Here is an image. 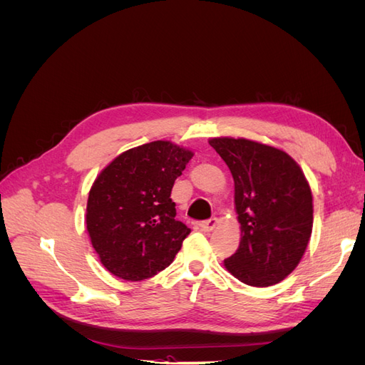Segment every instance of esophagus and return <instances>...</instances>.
<instances>
[{"mask_svg": "<svg viewBox=\"0 0 365 365\" xmlns=\"http://www.w3.org/2000/svg\"><path fill=\"white\" fill-rule=\"evenodd\" d=\"M219 220L216 217H212V219H207V220H202V222H200V230L201 231H205V233H208V231H213L216 228Z\"/></svg>", "mask_w": 365, "mask_h": 365, "instance_id": "1", "label": "esophagus"}]
</instances>
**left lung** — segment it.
I'll return each instance as SVG.
<instances>
[{
	"label": "left lung",
	"mask_w": 365,
	"mask_h": 365,
	"mask_svg": "<svg viewBox=\"0 0 365 365\" xmlns=\"http://www.w3.org/2000/svg\"><path fill=\"white\" fill-rule=\"evenodd\" d=\"M235 180L240 244L225 268L250 286L282 282L302 260L312 233V193L286 152L245 138L208 141Z\"/></svg>",
	"instance_id": "left-lung-1"
}]
</instances>
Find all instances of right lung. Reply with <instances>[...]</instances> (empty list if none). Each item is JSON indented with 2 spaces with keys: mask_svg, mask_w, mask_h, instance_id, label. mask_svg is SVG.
Masks as SVG:
<instances>
[{
  "mask_svg": "<svg viewBox=\"0 0 365 365\" xmlns=\"http://www.w3.org/2000/svg\"><path fill=\"white\" fill-rule=\"evenodd\" d=\"M193 153L170 141L129 149L94 181L86 230L103 267L140 282L168 268L190 228L176 219L170 193Z\"/></svg>",
  "mask_w": 365,
  "mask_h": 365,
  "instance_id": "1",
  "label": "right lung"
}]
</instances>
